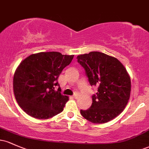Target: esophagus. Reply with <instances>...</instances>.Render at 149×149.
Returning a JSON list of instances; mask_svg holds the SVG:
<instances>
[{
  "mask_svg": "<svg viewBox=\"0 0 149 149\" xmlns=\"http://www.w3.org/2000/svg\"><path fill=\"white\" fill-rule=\"evenodd\" d=\"M73 98H75V99H76V97H77V94H76H76H74V95H73Z\"/></svg>",
  "mask_w": 149,
  "mask_h": 149,
  "instance_id": "esophagus-1",
  "label": "esophagus"
}]
</instances>
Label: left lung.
I'll return each instance as SVG.
<instances>
[{
  "mask_svg": "<svg viewBox=\"0 0 149 149\" xmlns=\"http://www.w3.org/2000/svg\"><path fill=\"white\" fill-rule=\"evenodd\" d=\"M84 68L88 81L98 87L88 110H80L85 119L93 123H105L117 117L130 100L131 79L127 70L116 57L100 52L77 57Z\"/></svg>",
  "mask_w": 149,
  "mask_h": 149,
  "instance_id": "left-lung-1",
  "label": "left lung"
}]
</instances>
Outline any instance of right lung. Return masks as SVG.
Wrapping results in <instances>:
<instances>
[{
	"label": "right lung",
	"instance_id": "1",
	"mask_svg": "<svg viewBox=\"0 0 149 149\" xmlns=\"http://www.w3.org/2000/svg\"><path fill=\"white\" fill-rule=\"evenodd\" d=\"M74 55L42 52L27 57L17 66L13 77V92L21 109L37 119H47L64 110L69 97L54 87L62 70Z\"/></svg>",
	"mask_w": 149,
	"mask_h": 149
}]
</instances>
